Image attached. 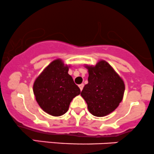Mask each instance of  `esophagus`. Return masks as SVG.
Instances as JSON below:
<instances>
[{"instance_id": "esophagus-1", "label": "esophagus", "mask_w": 154, "mask_h": 154, "mask_svg": "<svg viewBox=\"0 0 154 154\" xmlns=\"http://www.w3.org/2000/svg\"><path fill=\"white\" fill-rule=\"evenodd\" d=\"M79 88H80L81 91H82V90H83V88H84V84H81V85H79Z\"/></svg>"}]
</instances>
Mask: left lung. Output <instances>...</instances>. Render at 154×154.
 <instances>
[{"label": "left lung", "instance_id": "left-lung-1", "mask_svg": "<svg viewBox=\"0 0 154 154\" xmlns=\"http://www.w3.org/2000/svg\"><path fill=\"white\" fill-rule=\"evenodd\" d=\"M88 69V84L81 93L88 104L89 112L95 116L108 115L122 101L125 83L107 61H99L96 66L85 65Z\"/></svg>", "mask_w": 154, "mask_h": 154}]
</instances>
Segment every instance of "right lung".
<instances>
[{
    "mask_svg": "<svg viewBox=\"0 0 154 154\" xmlns=\"http://www.w3.org/2000/svg\"><path fill=\"white\" fill-rule=\"evenodd\" d=\"M69 67L61 59L55 60L42 71L33 85L38 104L44 112L53 116L64 115L72 99L81 93L68 74Z\"/></svg>",
    "mask_w": 154,
    "mask_h": 154,
    "instance_id": "1",
    "label": "right lung"
}]
</instances>
